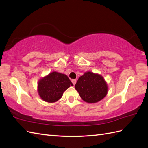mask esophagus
Returning a JSON list of instances; mask_svg holds the SVG:
<instances>
[{
    "instance_id": "1",
    "label": "esophagus",
    "mask_w": 148,
    "mask_h": 148,
    "mask_svg": "<svg viewBox=\"0 0 148 148\" xmlns=\"http://www.w3.org/2000/svg\"><path fill=\"white\" fill-rule=\"evenodd\" d=\"M71 82H72V83L73 84V85H75L76 84V83H77V80L76 79H71Z\"/></svg>"
}]
</instances>
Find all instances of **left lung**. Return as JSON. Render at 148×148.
<instances>
[{"instance_id": "obj_1", "label": "left lung", "mask_w": 148, "mask_h": 148, "mask_svg": "<svg viewBox=\"0 0 148 148\" xmlns=\"http://www.w3.org/2000/svg\"><path fill=\"white\" fill-rule=\"evenodd\" d=\"M75 88L82 99L91 104L101 101L108 92V85L102 76L89 71L78 78Z\"/></svg>"}]
</instances>
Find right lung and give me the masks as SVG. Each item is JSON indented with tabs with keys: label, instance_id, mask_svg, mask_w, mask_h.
I'll return each mask as SVG.
<instances>
[{
	"label": "right lung",
	"instance_id": "obj_1",
	"mask_svg": "<svg viewBox=\"0 0 148 148\" xmlns=\"http://www.w3.org/2000/svg\"><path fill=\"white\" fill-rule=\"evenodd\" d=\"M70 86L73 84L66 75L52 71L39 80L38 92L44 101L53 103L59 101Z\"/></svg>",
	"mask_w": 148,
	"mask_h": 148
}]
</instances>
